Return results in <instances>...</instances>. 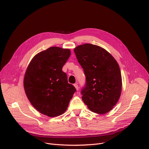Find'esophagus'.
<instances>
[{
    "instance_id": "obj_1",
    "label": "esophagus",
    "mask_w": 149,
    "mask_h": 149,
    "mask_svg": "<svg viewBox=\"0 0 149 149\" xmlns=\"http://www.w3.org/2000/svg\"><path fill=\"white\" fill-rule=\"evenodd\" d=\"M74 87H75V88H76V90H77V91H78V88H79V87H78V84H74Z\"/></svg>"
}]
</instances>
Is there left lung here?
<instances>
[{
  "instance_id": "obj_1",
  "label": "left lung",
  "mask_w": 149,
  "mask_h": 149,
  "mask_svg": "<svg viewBox=\"0 0 149 149\" xmlns=\"http://www.w3.org/2000/svg\"><path fill=\"white\" fill-rule=\"evenodd\" d=\"M74 50L86 75V86L81 91L83 102L97 114L111 111L121 95L119 65L110 53L98 45L84 44Z\"/></svg>"
}]
</instances>
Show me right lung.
I'll return each instance as SVG.
<instances>
[{
	"mask_svg": "<svg viewBox=\"0 0 149 149\" xmlns=\"http://www.w3.org/2000/svg\"><path fill=\"white\" fill-rule=\"evenodd\" d=\"M70 55V49L49 47L33 57L25 72L23 85L28 100L49 117L63 114L76 91L62 71Z\"/></svg>",
	"mask_w": 149,
	"mask_h": 149,
	"instance_id": "obj_1",
	"label": "right lung"
}]
</instances>
